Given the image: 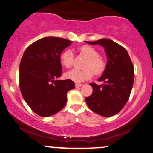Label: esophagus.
Instances as JSON below:
<instances>
[{
  "mask_svg": "<svg viewBox=\"0 0 153 153\" xmlns=\"http://www.w3.org/2000/svg\"><path fill=\"white\" fill-rule=\"evenodd\" d=\"M82 86V84H79V83H76L75 84V86H76V88H79V87H81Z\"/></svg>",
  "mask_w": 153,
  "mask_h": 153,
  "instance_id": "34e87169",
  "label": "esophagus"
}]
</instances>
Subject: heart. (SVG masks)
Listing matches in <instances>:
<instances>
[{
    "label": "heart",
    "mask_w": 153,
    "mask_h": 153,
    "mask_svg": "<svg viewBox=\"0 0 153 153\" xmlns=\"http://www.w3.org/2000/svg\"><path fill=\"white\" fill-rule=\"evenodd\" d=\"M79 52L85 58L87 59V62L85 64L86 69H72L65 74L67 79L72 80L74 82L80 83L88 80L92 77L93 74H100L105 70V63L100 57H99V53L94 48L84 45L79 48ZM73 53L70 50L65 51L60 57L61 63L66 68L72 67L73 63Z\"/></svg>",
    "instance_id": "b5f03b06"
}]
</instances>
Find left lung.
<instances>
[{
    "mask_svg": "<svg viewBox=\"0 0 153 153\" xmlns=\"http://www.w3.org/2000/svg\"><path fill=\"white\" fill-rule=\"evenodd\" d=\"M86 43L101 45L107 55L105 69L98 79L102 84H90L93 93L86 98V104L93 112L109 117L120 112L128 100L134 81V66L126 49L110 39Z\"/></svg>",
    "mask_w": 153,
    "mask_h": 153,
    "instance_id": "obj_1",
    "label": "left lung"
}]
</instances>
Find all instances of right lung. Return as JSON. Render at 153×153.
Returning a JSON list of instances; mask_svg holds the SVG:
<instances>
[{"instance_id":"1","label":"right lung","mask_w":153,"mask_h":153,"mask_svg":"<svg viewBox=\"0 0 153 153\" xmlns=\"http://www.w3.org/2000/svg\"><path fill=\"white\" fill-rule=\"evenodd\" d=\"M72 41L58 37L39 39L26 49L19 64V87L27 104L38 115L50 117L64 108L72 80H59L60 55Z\"/></svg>"}]
</instances>
